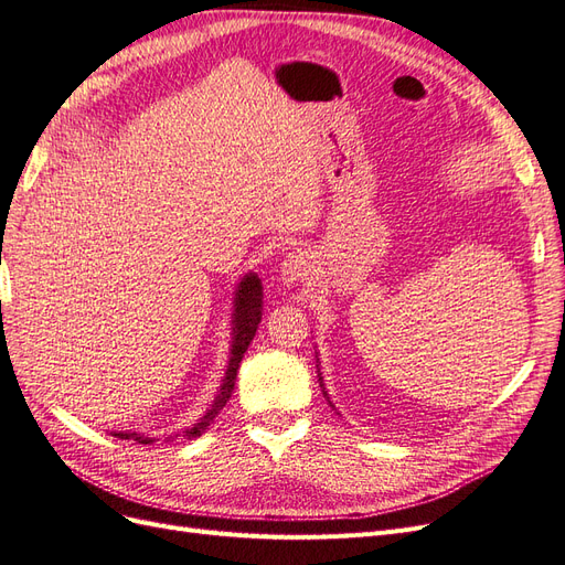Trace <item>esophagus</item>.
Instances as JSON below:
<instances>
[{
	"label": "esophagus",
	"mask_w": 565,
	"mask_h": 565,
	"mask_svg": "<svg viewBox=\"0 0 565 565\" xmlns=\"http://www.w3.org/2000/svg\"><path fill=\"white\" fill-rule=\"evenodd\" d=\"M313 273V262L311 254L303 249H295L289 252L282 264H280V280L285 285H295V282H303Z\"/></svg>",
	"instance_id": "34e87169"
}]
</instances>
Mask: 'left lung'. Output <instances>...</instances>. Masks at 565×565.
I'll list each match as a JSON object with an SVG mask.
<instances>
[{"label":"left lung","instance_id":"obj_1","mask_svg":"<svg viewBox=\"0 0 565 565\" xmlns=\"http://www.w3.org/2000/svg\"><path fill=\"white\" fill-rule=\"evenodd\" d=\"M320 382H322V380H320ZM320 386H322V384H320ZM324 396H328V393H324Z\"/></svg>","mask_w":565,"mask_h":565}]
</instances>
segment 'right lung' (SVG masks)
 <instances>
[{
    "mask_svg": "<svg viewBox=\"0 0 565 565\" xmlns=\"http://www.w3.org/2000/svg\"><path fill=\"white\" fill-rule=\"evenodd\" d=\"M262 299H264V292H262V280L254 276V273H249V276L243 278V282L237 285V292H235V311H233V344H231V358H228V370H226V377H224V384H221L216 398L212 403V407L207 409L200 417L198 424H193L191 429H185L181 436L183 438H198L204 434V429L214 422V417L224 409V405L228 403L231 393H233V386H235V377H237V367H241V361L243 355L249 347V341L254 339L256 334V328H259L262 322ZM117 438H131L136 443H143V446H150L152 440L156 438H148V436H141V434H113ZM179 436V434H177ZM174 438V436H169Z\"/></svg>",
    "mask_w": 565,
    "mask_h": 565,
    "instance_id": "add662e5",
    "label": "right lung"
}]
</instances>
